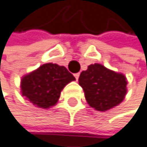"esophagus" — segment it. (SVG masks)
<instances>
[{
    "label": "esophagus",
    "instance_id": "esophagus-1",
    "mask_svg": "<svg viewBox=\"0 0 147 147\" xmlns=\"http://www.w3.org/2000/svg\"><path fill=\"white\" fill-rule=\"evenodd\" d=\"M74 77H75V79L77 80V81H78V79H79V77H80V73H75Z\"/></svg>",
    "mask_w": 147,
    "mask_h": 147
}]
</instances>
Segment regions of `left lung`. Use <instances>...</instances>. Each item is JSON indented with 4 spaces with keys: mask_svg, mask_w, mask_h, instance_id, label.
Here are the masks:
<instances>
[{
    "mask_svg": "<svg viewBox=\"0 0 147 147\" xmlns=\"http://www.w3.org/2000/svg\"><path fill=\"white\" fill-rule=\"evenodd\" d=\"M79 83L92 108L105 112L123 101L127 94V79L99 64L90 65L80 75Z\"/></svg>",
    "mask_w": 147,
    "mask_h": 147,
    "instance_id": "1",
    "label": "left lung"
}]
</instances>
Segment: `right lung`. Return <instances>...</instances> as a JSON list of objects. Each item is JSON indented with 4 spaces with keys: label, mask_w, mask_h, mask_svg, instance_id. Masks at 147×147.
I'll return each mask as SVG.
<instances>
[{
    "label": "right lung",
    "mask_w": 147,
    "mask_h": 147,
    "mask_svg": "<svg viewBox=\"0 0 147 147\" xmlns=\"http://www.w3.org/2000/svg\"><path fill=\"white\" fill-rule=\"evenodd\" d=\"M75 78L65 66L56 64L42 65L21 80V93L29 101L39 108L53 106L64 87Z\"/></svg>",
    "instance_id": "1"
}]
</instances>
